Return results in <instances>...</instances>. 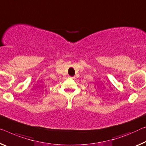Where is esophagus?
I'll list each match as a JSON object with an SVG mask.
<instances>
[{
  "label": "esophagus",
  "instance_id": "esophagus-1",
  "mask_svg": "<svg viewBox=\"0 0 146 146\" xmlns=\"http://www.w3.org/2000/svg\"><path fill=\"white\" fill-rule=\"evenodd\" d=\"M70 78H71V79H73V78H74V77H72V76H70V77H69Z\"/></svg>",
  "mask_w": 146,
  "mask_h": 146
}]
</instances>
